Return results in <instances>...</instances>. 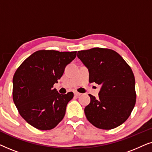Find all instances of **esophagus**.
Here are the masks:
<instances>
[{
	"instance_id": "obj_1",
	"label": "esophagus",
	"mask_w": 152,
	"mask_h": 152,
	"mask_svg": "<svg viewBox=\"0 0 152 152\" xmlns=\"http://www.w3.org/2000/svg\"><path fill=\"white\" fill-rule=\"evenodd\" d=\"M74 94H75V95H76V96H80V95H82V93H78V92H75Z\"/></svg>"
}]
</instances>
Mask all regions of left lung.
<instances>
[{"label":"left lung","instance_id":"obj_1","mask_svg":"<svg viewBox=\"0 0 152 152\" xmlns=\"http://www.w3.org/2000/svg\"><path fill=\"white\" fill-rule=\"evenodd\" d=\"M77 57L89 70V82L101 85L99 97L89 94L84 109L87 120L95 127L112 129L129 117L136 104L135 77L132 68L113 50L94 48L78 51Z\"/></svg>","mask_w":152,"mask_h":152}]
</instances>
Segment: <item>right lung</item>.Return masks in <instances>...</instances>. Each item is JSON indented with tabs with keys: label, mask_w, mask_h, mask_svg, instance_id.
Masks as SVG:
<instances>
[{
	"label": "right lung",
	"mask_w": 152,
	"mask_h": 152,
	"mask_svg": "<svg viewBox=\"0 0 152 152\" xmlns=\"http://www.w3.org/2000/svg\"><path fill=\"white\" fill-rule=\"evenodd\" d=\"M77 51L42 50L28 57L13 77V100L21 117L39 130H50L63 119L72 92L59 94L53 85Z\"/></svg>",
	"instance_id": "obj_1"
}]
</instances>
